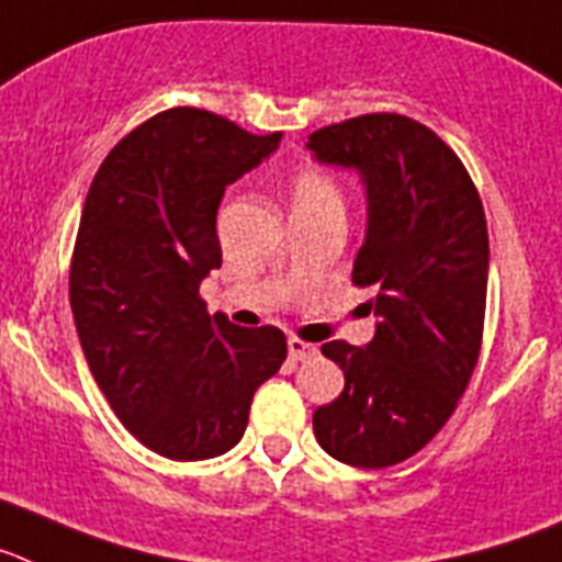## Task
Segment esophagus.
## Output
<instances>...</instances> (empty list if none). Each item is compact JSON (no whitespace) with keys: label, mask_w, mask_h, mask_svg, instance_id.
<instances>
[{"label":"esophagus","mask_w":562,"mask_h":562,"mask_svg":"<svg viewBox=\"0 0 562 562\" xmlns=\"http://www.w3.org/2000/svg\"><path fill=\"white\" fill-rule=\"evenodd\" d=\"M288 356H291V359H296V362H302V359H311V356H316V345H311V341H302V339H288Z\"/></svg>","instance_id":"esophagus-1"}]
</instances>
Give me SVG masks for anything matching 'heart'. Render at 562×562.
Wrapping results in <instances>:
<instances>
[{
	"instance_id": "obj_1",
	"label": "heart",
	"mask_w": 562,
	"mask_h": 562,
	"mask_svg": "<svg viewBox=\"0 0 562 562\" xmlns=\"http://www.w3.org/2000/svg\"><path fill=\"white\" fill-rule=\"evenodd\" d=\"M316 209H345L339 180L322 169L305 166L291 178V212H316Z\"/></svg>"
}]
</instances>
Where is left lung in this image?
Segmentation results:
<instances>
[{
    "instance_id": "left-lung-1",
    "label": "left lung",
    "mask_w": 562,
    "mask_h": 562,
    "mask_svg": "<svg viewBox=\"0 0 562 562\" xmlns=\"http://www.w3.org/2000/svg\"><path fill=\"white\" fill-rule=\"evenodd\" d=\"M319 164L359 172L368 232L353 282L373 285L375 336L325 341L345 390L314 413V436L336 461L384 470L432 441L470 384L481 353L490 234L461 158L432 130L373 112L316 130Z\"/></svg>"
}]
</instances>
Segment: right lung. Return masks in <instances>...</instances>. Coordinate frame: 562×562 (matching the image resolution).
Returning <instances> with one entry per match:
<instances>
[{
	"instance_id": "add662e5",
	"label": "right lung",
	"mask_w": 562,
	"mask_h": 562,
	"mask_svg": "<svg viewBox=\"0 0 562 562\" xmlns=\"http://www.w3.org/2000/svg\"><path fill=\"white\" fill-rule=\"evenodd\" d=\"M280 138L175 106L112 146L87 192L70 266L78 341L121 424L172 461L232 450L285 362L280 328H240L200 300L223 262V192Z\"/></svg>"
}]
</instances>
